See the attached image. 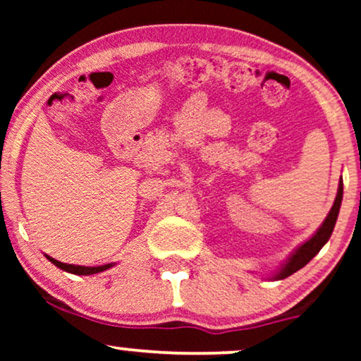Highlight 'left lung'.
I'll return each mask as SVG.
<instances>
[{"instance_id": "left-lung-1", "label": "left lung", "mask_w": 361, "mask_h": 361, "mask_svg": "<svg viewBox=\"0 0 361 361\" xmlns=\"http://www.w3.org/2000/svg\"><path fill=\"white\" fill-rule=\"evenodd\" d=\"M342 199H343V180L340 179L337 197H335L332 209H330L329 215L325 216L324 224L319 226V230L315 231V233L310 236L307 241H304L302 245L298 246V248L294 250V253L289 256L288 261H286L283 266H281V268L278 269V273H274L273 279H284V278H288V276L294 274L295 271L304 268V266L307 264L320 250H322V246L327 243L330 235H332L335 224H337V216L340 212V205H342Z\"/></svg>"}]
</instances>
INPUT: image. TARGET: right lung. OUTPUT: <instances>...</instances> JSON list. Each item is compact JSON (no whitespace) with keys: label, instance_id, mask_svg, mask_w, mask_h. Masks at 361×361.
<instances>
[{"label":"right lung","instance_id":"add662e5","mask_svg":"<svg viewBox=\"0 0 361 361\" xmlns=\"http://www.w3.org/2000/svg\"><path fill=\"white\" fill-rule=\"evenodd\" d=\"M46 258L51 261L52 264H56L57 268H61L63 271H67V273H72V274H78V276H88V274H97V273H102V271H106L115 266V263H108V264H103V266H75V264H67V263H61V261L51 258V256L46 255Z\"/></svg>","mask_w":361,"mask_h":361}]
</instances>
